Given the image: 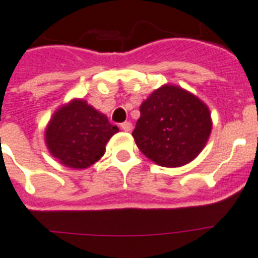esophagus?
Listing matches in <instances>:
<instances>
[{"label":"esophagus","mask_w":258,"mask_h":258,"mask_svg":"<svg viewBox=\"0 0 258 258\" xmlns=\"http://www.w3.org/2000/svg\"><path fill=\"white\" fill-rule=\"evenodd\" d=\"M120 128H122L123 131H127V133H128V131L133 130V124H131L130 122H123L120 123Z\"/></svg>","instance_id":"obj_1"}]
</instances>
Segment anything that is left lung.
Returning a JSON list of instances; mask_svg holds the SVG:
<instances>
[{
    "instance_id": "left-lung-1",
    "label": "left lung",
    "mask_w": 258,
    "mask_h": 258,
    "mask_svg": "<svg viewBox=\"0 0 258 258\" xmlns=\"http://www.w3.org/2000/svg\"><path fill=\"white\" fill-rule=\"evenodd\" d=\"M210 133L207 106L178 86L165 85L142 103L133 136L148 159L174 168L196 159Z\"/></svg>"
}]
</instances>
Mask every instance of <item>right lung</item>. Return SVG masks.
<instances>
[{
    "mask_svg": "<svg viewBox=\"0 0 258 258\" xmlns=\"http://www.w3.org/2000/svg\"><path fill=\"white\" fill-rule=\"evenodd\" d=\"M118 131L103 114L75 99L55 112L45 131V143L61 164L84 169L102 157L106 143Z\"/></svg>",
    "mask_w": 258,
    "mask_h": 258,
    "instance_id": "add662e5",
    "label": "right lung"
}]
</instances>
